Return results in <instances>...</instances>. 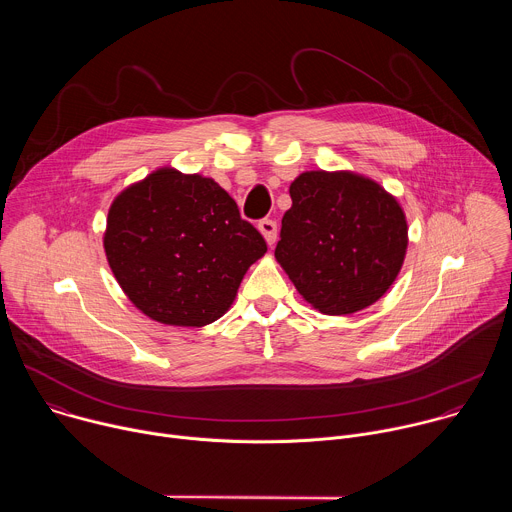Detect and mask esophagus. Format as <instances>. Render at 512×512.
Here are the masks:
<instances>
[{
  "instance_id": "34e87169",
  "label": "esophagus",
  "mask_w": 512,
  "mask_h": 512,
  "mask_svg": "<svg viewBox=\"0 0 512 512\" xmlns=\"http://www.w3.org/2000/svg\"><path fill=\"white\" fill-rule=\"evenodd\" d=\"M259 233L263 235L265 243L271 247L277 239V225L275 221H269V218H263V221H259Z\"/></svg>"
}]
</instances>
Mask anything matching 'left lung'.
I'll return each mask as SVG.
<instances>
[{"label": "left lung", "instance_id": "1", "mask_svg": "<svg viewBox=\"0 0 512 512\" xmlns=\"http://www.w3.org/2000/svg\"><path fill=\"white\" fill-rule=\"evenodd\" d=\"M289 196L275 259L298 294L326 316H348L379 302L409 245L399 200L352 170L302 172Z\"/></svg>", "mask_w": 512, "mask_h": 512}]
</instances>
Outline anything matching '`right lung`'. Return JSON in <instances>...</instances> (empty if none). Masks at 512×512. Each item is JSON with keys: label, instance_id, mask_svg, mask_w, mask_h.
I'll return each mask as SVG.
<instances>
[{"label": "right lung", "instance_id": "1", "mask_svg": "<svg viewBox=\"0 0 512 512\" xmlns=\"http://www.w3.org/2000/svg\"><path fill=\"white\" fill-rule=\"evenodd\" d=\"M103 247L127 300L166 326L200 328L229 312L261 233L212 178L164 166L121 190Z\"/></svg>", "mask_w": 512, "mask_h": 512}]
</instances>
